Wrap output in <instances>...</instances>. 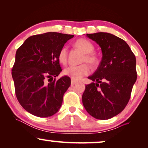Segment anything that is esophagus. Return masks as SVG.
<instances>
[{
  "mask_svg": "<svg viewBox=\"0 0 148 148\" xmlns=\"http://www.w3.org/2000/svg\"><path fill=\"white\" fill-rule=\"evenodd\" d=\"M77 83V81H73V80H71V85L72 86H74V85H75V84Z\"/></svg>",
  "mask_w": 148,
  "mask_h": 148,
  "instance_id": "esophagus-1",
  "label": "esophagus"
}]
</instances>
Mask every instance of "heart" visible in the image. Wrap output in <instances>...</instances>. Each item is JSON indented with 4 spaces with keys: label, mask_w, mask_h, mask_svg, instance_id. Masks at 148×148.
<instances>
[{
    "label": "heart",
    "mask_w": 148,
    "mask_h": 148,
    "mask_svg": "<svg viewBox=\"0 0 148 148\" xmlns=\"http://www.w3.org/2000/svg\"><path fill=\"white\" fill-rule=\"evenodd\" d=\"M74 46L83 53L81 63H87L90 67H96L99 63L98 56L93 53L95 46L89 40L85 38H79L74 42ZM58 60L62 64H66L68 60V51L66 47H62L58 53ZM90 71L89 67L86 63L77 66H69L64 69L63 73L69 77L73 80H79L83 76L87 75Z\"/></svg>",
    "instance_id": "b5f03b06"
}]
</instances>
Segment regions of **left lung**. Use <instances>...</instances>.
I'll use <instances>...</instances> for the list:
<instances>
[{"instance_id": "obj_1", "label": "left lung", "mask_w": 148, "mask_h": 148, "mask_svg": "<svg viewBox=\"0 0 148 148\" xmlns=\"http://www.w3.org/2000/svg\"><path fill=\"white\" fill-rule=\"evenodd\" d=\"M87 36L100 45L103 58L97 71L88 77L93 82L86 85L82 101L90 115L107 120L128 103L137 79L136 57L127 43L114 35L98 32Z\"/></svg>"}]
</instances>
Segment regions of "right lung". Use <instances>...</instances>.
<instances>
[{"instance_id": "1", "label": "right lung", "mask_w": 148, "mask_h": 148, "mask_svg": "<svg viewBox=\"0 0 148 148\" xmlns=\"http://www.w3.org/2000/svg\"><path fill=\"white\" fill-rule=\"evenodd\" d=\"M73 36L58 32L34 35L18 48L12 69L15 94L20 105L32 114L48 117L60 108L71 79L67 76L56 79L62 71L58 53Z\"/></svg>"}]
</instances>
